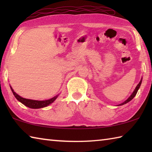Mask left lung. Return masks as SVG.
<instances>
[{
	"instance_id": "1",
	"label": "left lung",
	"mask_w": 152,
	"mask_h": 152,
	"mask_svg": "<svg viewBox=\"0 0 152 152\" xmlns=\"http://www.w3.org/2000/svg\"><path fill=\"white\" fill-rule=\"evenodd\" d=\"M141 82H142V78L141 79V80H140V83H139L137 85V86L135 87V90H134V91L133 92V93L132 94V95H131V96L128 98V99L126 100V101H125V102H123V103H121V104H120L119 106H120V105H123V104H126V103H127V102H129L130 101H132V100L133 99V98L135 97V96L136 95V94H137V91H138V90H139V88H140V86H141Z\"/></svg>"
}]
</instances>
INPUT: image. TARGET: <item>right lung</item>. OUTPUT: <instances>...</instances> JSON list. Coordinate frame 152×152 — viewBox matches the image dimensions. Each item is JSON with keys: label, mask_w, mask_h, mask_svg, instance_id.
<instances>
[{"label": "right lung", "mask_w": 152, "mask_h": 152, "mask_svg": "<svg viewBox=\"0 0 152 152\" xmlns=\"http://www.w3.org/2000/svg\"><path fill=\"white\" fill-rule=\"evenodd\" d=\"M11 89L15 97L19 101V102H21L22 104H23L25 106L31 108V109H40V108H43L48 106L49 104L52 103V102L55 101V100L57 99L58 95L53 97L52 99H50L49 100H45V101H35V100H31V99H24L21 96H20L19 94H17L16 92H15L13 89L12 88L11 86Z\"/></svg>", "instance_id": "obj_1"}]
</instances>
